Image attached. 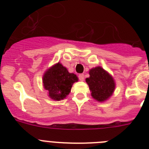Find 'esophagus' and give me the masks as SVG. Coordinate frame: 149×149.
<instances>
[{
	"instance_id": "1",
	"label": "esophagus",
	"mask_w": 149,
	"mask_h": 149,
	"mask_svg": "<svg viewBox=\"0 0 149 149\" xmlns=\"http://www.w3.org/2000/svg\"><path fill=\"white\" fill-rule=\"evenodd\" d=\"M78 77H79V80L81 81H84V75L83 74H80L78 75Z\"/></svg>"
}]
</instances>
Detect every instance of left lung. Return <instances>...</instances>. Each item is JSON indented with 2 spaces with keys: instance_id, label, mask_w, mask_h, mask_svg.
Wrapping results in <instances>:
<instances>
[{
  "instance_id": "left-lung-1",
  "label": "left lung",
  "mask_w": 149,
  "mask_h": 149,
  "mask_svg": "<svg viewBox=\"0 0 149 149\" xmlns=\"http://www.w3.org/2000/svg\"><path fill=\"white\" fill-rule=\"evenodd\" d=\"M89 77L86 78L91 95L98 102L108 100L113 94L116 83L113 76L102 67L97 66L91 68Z\"/></svg>"
}]
</instances>
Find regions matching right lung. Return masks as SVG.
Instances as JSON below:
<instances>
[{
    "label": "right lung",
    "instance_id": "add662e5",
    "mask_svg": "<svg viewBox=\"0 0 149 149\" xmlns=\"http://www.w3.org/2000/svg\"><path fill=\"white\" fill-rule=\"evenodd\" d=\"M77 81V75L68 72L60 63L48 68L42 77L43 86L48 91V97L54 101L65 98L70 93L74 83Z\"/></svg>",
    "mask_w": 149,
    "mask_h": 149
}]
</instances>
